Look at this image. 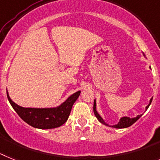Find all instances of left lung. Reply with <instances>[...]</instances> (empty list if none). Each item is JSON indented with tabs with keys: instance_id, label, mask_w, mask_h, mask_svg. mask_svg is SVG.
<instances>
[{
	"instance_id": "obj_1",
	"label": "left lung",
	"mask_w": 160,
	"mask_h": 160,
	"mask_svg": "<svg viewBox=\"0 0 160 160\" xmlns=\"http://www.w3.org/2000/svg\"><path fill=\"white\" fill-rule=\"evenodd\" d=\"M142 55H143V56L146 58V55H145V54L143 53V52H142ZM150 68H151V67H150ZM152 99H153V97H151V100H150V101H149V104L147 105V106H146L145 111H147V109L149 108L150 105L151 104V101H152ZM93 111H94V114H95L96 118L98 119V121H99L100 122H101V123L105 125V126H110V127H113V128H117V129L127 128V127H129V126H132V125L134 124V122H137V121H138V119L141 118L142 115V114L138 115V116H136L135 118H130V117H127V116H123V117H122V118H121L120 120H119V122H118V124L111 126V125H109L108 123H106V122H105V120L102 118V117H101V115L99 114V113L97 112V102H96V99L94 100Z\"/></svg>"
}]
</instances>
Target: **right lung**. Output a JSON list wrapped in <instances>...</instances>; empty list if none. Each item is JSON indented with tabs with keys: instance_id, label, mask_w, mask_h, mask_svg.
<instances>
[{
	"instance_id": "add662e5",
	"label": "right lung",
	"mask_w": 160,
	"mask_h": 160,
	"mask_svg": "<svg viewBox=\"0 0 160 160\" xmlns=\"http://www.w3.org/2000/svg\"><path fill=\"white\" fill-rule=\"evenodd\" d=\"M6 92L9 103L21 118L30 126L42 130L57 128L64 124L68 119L72 106L81 92V91H78L72 94L58 106L50 108H25L14 103L11 100L8 90Z\"/></svg>"
}]
</instances>
